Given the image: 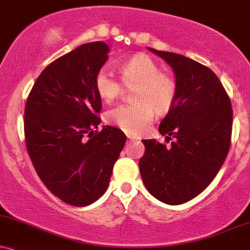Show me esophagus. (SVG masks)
<instances>
[{
    "label": "esophagus",
    "instance_id": "esophagus-1",
    "mask_svg": "<svg viewBox=\"0 0 250 250\" xmlns=\"http://www.w3.org/2000/svg\"><path fill=\"white\" fill-rule=\"evenodd\" d=\"M136 139H137V138H134V137H132V136H127L128 142H136Z\"/></svg>",
    "mask_w": 250,
    "mask_h": 250
}]
</instances>
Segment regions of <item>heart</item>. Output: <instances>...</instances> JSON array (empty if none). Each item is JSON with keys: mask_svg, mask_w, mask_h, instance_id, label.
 Instances as JSON below:
<instances>
[{"mask_svg": "<svg viewBox=\"0 0 250 250\" xmlns=\"http://www.w3.org/2000/svg\"><path fill=\"white\" fill-rule=\"evenodd\" d=\"M120 79L126 86H133L130 105H119L105 113L108 124L128 134H139L153 120L154 111L164 114L171 110L177 98V82L169 73L160 71L159 64L147 55L139 54L119 65ZM95 90L103 102L110 104L122 93L123 86L106 69L95 76Z\"/></svg>", "mask_w": 250, "mask_h": 250, "instance_id": "obj_1", "label": "heart"}]
</instances>
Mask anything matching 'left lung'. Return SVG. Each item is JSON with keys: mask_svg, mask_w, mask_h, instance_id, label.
Returning a JSON list of instances; mask_svg holds the SVG:
<instances>
[{"mask_svg": "<svg viewBox=\"0 0 250 250\" xmlns=\"http://www.w3.org/2000/svg\"><path fill=\"white\" fill-rule=\"evenodd\" d=\"M148 50L172 67L178 91L159 126L166 142L171 136L174 142L167 147L155 139L143 140L140 174L154 198L181 205L206 189L224 165L233 125L230 99L209 67L183 55Z\"/></svg>", "mask_w": 250, "mask_h": 250, "instance_id": "8db88e82", "label": "left lung"}]
</instances>
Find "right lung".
Returning <instances> with one entry per match:
<instances>
[{
	"label": "right lung",
	"instance_id": "add662e5",
	"mask_svg": "<svg viewBox=\"0 0 250 250\" xmlns=\"http://www.w3.org/2000/svg\"><path fill=\"white\" fill-rule=\"evenodd\" d=\"M104 42L83 44L49 64L26 99L24 137L32 165L52 194L84 207L107 189L126 136L101 124L95 76L108 58Z\"/></svg>",
	"mask_w": 250,
	"mask_h": 250
}]
</instances>
